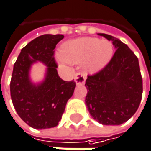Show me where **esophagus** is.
I'll return each mask as SVG.
<instances>
[{
	"label": "esophagus",
	"mask_w": 151,
	"mask_h": 151,
	"mask_svg": "<svg viewBox=\"0 0 151 151\" xmlns=\"http://www.w3.org/2000/svg\"><path fill=\"white\" fill-rule=\"evenodd\" d=\"M74 80L77 85H84L86 81V77L82 73H77L74 77Z\"/></svg>",
	"instance_id": "esophagus-1"
}]
</instances>
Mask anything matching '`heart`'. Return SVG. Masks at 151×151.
I'll use <instances>...</instances> for the list:
<instances>
[{"instance_id":"obj_1","label":"heart","mask_w":151,"mask_h":151,"mask_svg":"<svg viewBox=\"0 0 151 151\" xmlns=\"http://www.w3.org/2000/svg\"><path fill=\"white\" fill-rule=\"evenodd\" d=\"M114 54L113 45L107 40L93 37H79L65 42L62 50L55 52L57 61L65 65L83 62L84 70L88 73H95L109 63Z\"/></svg>"}]
</instances>
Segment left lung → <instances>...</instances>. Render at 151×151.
Here are the masks:
<instances>
[{
	"instance_id": "obj_1",
	"label": "left lung",
	"mask_w": 151,
	"mask_h": 151,
	"mask_svg": "<svg viewBox=\"0 0 151 151\" xmlns=\"http://www.w3.org/2000/svg\"><path fill=\"white\" fill-rule=\"evenodd\" d=\"M116 49L110 62L98 73L87 76L86 105L92 117L103 125H121L140 105L142 78L138 58L118 38L99 33Z\"/></svg>"
}]
</instances>
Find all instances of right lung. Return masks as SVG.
I'll use <instances>...</instances> for the list:
<instances>
[{"label": "right lung", "mask_w": 151, "mask_h": 151, "mask_svg": "<svg viewBox=\"0 0 151 151\" xmlns=\"http://www.w3.org/2000/svg\"><path fill=\"white\" fill-rule=\"evenodd\" d=\"M63 35H42L23 47L15 61L10 81V94L16 113L36 129L54 128L58 124L76 83L65 81L58 74L54 49ZM41 62L46 66L42 82H32L31 65Z\"/></svg>", "instance_id": "obj_1"}]
</instances>
